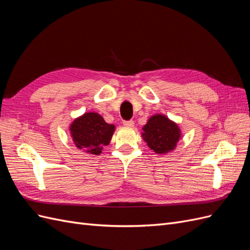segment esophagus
Wrapping results in <instances>:
<instances>
[{
    "label": "esophagus",
    "mask_w": 250,
    "mask_h": 250,
    "mask_svg": "<svg viewBox=\"0 0 250 250\" xmlns=\"http://www.w3.org/2000/svg\"><path fill=\"white\" fill-rule=\"evenodd\" d=\"M123 124L126 127H133L134 126V122L132 121V120H130V121H124Z\"/></svg>",
    "instance_id": "obj_1"
}]
</instances>
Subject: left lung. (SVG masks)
<instances>
[{"label":"left lung","instance_id":"8db88e82","mask_svg":"<svg viewBox=\"0 0 250 250\" xmlns=\"http://www.w3.org/2000/svg\"><path fill=\"white\" fill-rule=\"evenodd\" d=\"M142 136L151 150L157 155H165L176 149L182 131L166 115L156 114L148 119L147 124L143 127Z\"/></svg>","mask_w":250,"mask_h":250}]
</instances>
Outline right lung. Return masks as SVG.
<instances>
[{
  "instance_id": "1",
  "label": "right lung",
  "mask_w": 250,
  "mask_h": 250,
  "mask_svg": "<svg viewBox=\"0 0 250 250\" xmlns=\"http://www.w3.org/2000/svg\"><path fill=\"white\" fill-rule=\"evenodd\" d=\"M116 126L104 121L101 115L89 111L77 117L69 126L75 147L83 152L99 155L104 146L110 143Z\"/></svg>"
}]
</instances>
